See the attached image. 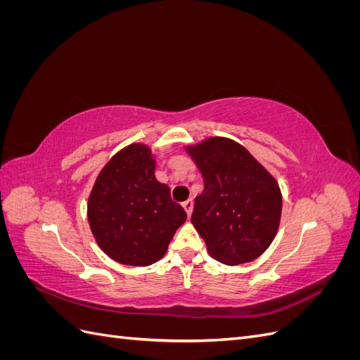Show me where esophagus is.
<instances>
[{"instance_id": "esophagus-1", "label": "esophagus", "mask_w": 360, "mask_h": 360, "mask_svg": "<svg viewBox=\"0 0 360 360\" xmlns=\"http://www.w3.org/2000/svg\"><path fill=\"white\" fill-rule=\"evenodd\" d=\"M183 209H184V212H186L188 216H191L192 214V209H193V201L191 198L184 201L183 202Z\"/></svg>"}]
</instances>
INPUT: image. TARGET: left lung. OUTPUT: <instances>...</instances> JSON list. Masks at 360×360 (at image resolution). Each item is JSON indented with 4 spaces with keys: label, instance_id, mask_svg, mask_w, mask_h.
<instances>
[{
    "label": "left lung",
    "instance_id": "8db88e82",
    "mask_svg": "<svg viewBox=\"0 0 360 360\" xmlns=\"http://www.w3.org/2000/svg\"><path fill=\"white\" fill-rule=\"evenodd\" d=\"M204 180L191 221L209 254L228 266L249 263L274 242L282 210L275 177L233 139L188 146Z\"/></svg>",
    "mask_w": 360,
    "mask_h": 360
}]
</instances>
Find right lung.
Listing matches in <instances>:
<instances>
[{"label": "right lung", "instance_id": "right-lung-1", "mask_svg": "<svg viewBox=\"0 0 360 360\" xmlns=\"http://www.w3.org/2000/svg\"><path fill=\"white\" fill-rule=\"evenodd\" d=\"M156 160L146 144H130L97 176L86 204L97 245L117 263L150 266L165 255L186 221L167 184L155 177Z\"/></svg>", "mask_w": 360, "mask_h": 360}]
</instances>
